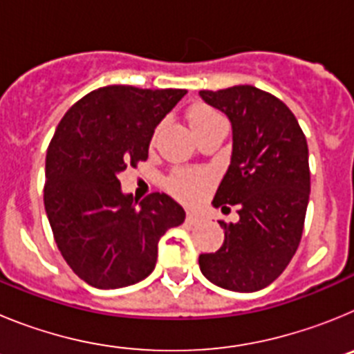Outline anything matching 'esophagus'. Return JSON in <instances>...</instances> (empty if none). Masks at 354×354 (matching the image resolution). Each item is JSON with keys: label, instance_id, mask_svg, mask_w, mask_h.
<instances>
[{"label": "esophagus", "instance_id": "1", "mask_svg": "<svg viewBox=\"0 0 354 354\" xmlns=\"http://www.w3.org/2000/svg\"><path fill=\"white\" fill-rule=\"evenodd\" d=\"M186 221L189 225H198V223H202V221H204V218H202V216L198 214V212H187V216H186Z\"/></svg>", "mask_w": 354, "mask_h": 354}]
</instances>
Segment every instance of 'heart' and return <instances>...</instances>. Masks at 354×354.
<instances>
[{
	"instance_id": "heart-1",
	"label": "heart",
	"mask_w": 354,
	"mask_h": 354,
	"mask_svg": "<svg viewBox=\"0 0 354 354\" xmlns=\"http://www.w3.org/2000/svg\"><path fill=\"white\" fill-rule=\"evenodd\" d=\"M216 118H221L220 115L216 113L214 109L209 108V106H195V108L187 113V120H189V126L192 129H198L200 126H204L207 122L216 120ZM171 192L177 196H180L183 200L187 202H193L200 196V193L204 192V187L207 186V175L204 171L196 170H183L177 171L168 183Z\"/></svg>"
}]
</instances>
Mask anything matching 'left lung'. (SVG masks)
<instances>
[{"label": "left lung", "mask_w": 354, "mask_h": 354, "mask_svg": "<svg viewBox=\"0 0 354 354\" xmlns=\"http://www.w3.org/2000/svg\"><path fill=\"white\" fill-rule=\"evenodd\" d=\"M200 97L232 126L230 165L212 205L239 207L236 223L220 221L223 245L200 255V271L223 289L261 290L282 274L301 239L310 195L306 138L280 99L252 84Z\"/></svg>", "instance_id": "left-lung-1"}]
</instances>
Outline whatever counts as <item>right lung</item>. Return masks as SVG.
I'll return each instance as SVG.
<instances>
[{
  "mask_svg": "<svg viewBox=\"0 0 354 354\" xmlns=\"http://www.w3.org/2000/svg\"><path fill=\"white\" fill-rule=\"evenodd\" d=\"M186 90L102 86L68 109L46 158L44 205L58 250L72 271L97 289H120L149 277L158 243L186 212L165 193L142 202L118 175L149 158L159 122Z\"/></svg>",
  "mask_w": 354,
  "mask_h": 354,
  "instance_id": "1",
  "label": "right lung"
}]
</instances>
